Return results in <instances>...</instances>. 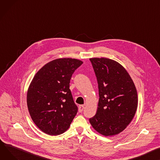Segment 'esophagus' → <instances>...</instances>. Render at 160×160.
I'll use <instances>...</instances> for the list:
<instances>
[{
  "label": "esophagus",
  "instance_id": "1",
  "mask_svg": "<svg viewBox=\"0 0 160 160\" xmlns=\"http://www.w3.org/2000/svg\"><path fill=\"white\" fill-rule=\"evenodd\" d=\"M84 105H79V107H78V111L80 112H82V111H83V110L84 109Z\"/></svg>",
  "mask_w": 160,
  "mask_h": 160
}]
</instances>
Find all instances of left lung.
Returning a JSON list of instances; mask_svg holds the SVG:
<instances>
[{
    "label": "left lung",
    "instance_id": "8db88e82",
    "mask_svg": "<svg viewBox=\"0 0 160 160\" xmlns=\"http://www.w3.org/2000/svg\"><path fill=\"white\" fill-rule=\"evenodd\" d=\"M98 83L99 100L96 114L89 119L93 128L105 136L122 132L135 115L138 94L126 69L108 58H91Z\"/></svg>",
    "mask_w": 160,
    "mask_h": 160
}]
</instances>
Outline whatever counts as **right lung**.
I'll return each mask as SVG.
<instances>
[{
  "instance_id": "right-lung-1",
  "label": "right lung",
  "mask_w": 160,
  "mask_h": 160,
  "mask_svg": "<svg viewBox=\"0 0 160 160\" xmlns=\"http://www.w3.org/2000/svg\"><path fill=\"white\" fill-rule=\"evenodd\" d=\"M83 62L71 58L53 60L35 74L27 92L32 120L44 133L66 132L78 112L69 89L72 74Z\"/></svg>"
}]
</instances>
